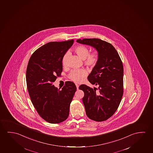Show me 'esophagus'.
<instances>
[{"label":"esophagus","mask_w":153,"mask_h":153,"mask_svg":"<svg viewBox=\"0 0 153 153\" xmlns=\"http://www.w3.org/2000/svg\"><path fill=\"white\" fill-rule=\"evenodd\" d=\"M76 88H77V89H79V85L77 84H76Z\"/></svg>","instance_id":"esophagus-1"}]
</instances>
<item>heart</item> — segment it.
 Instances as JSON below:
<instances>
[{
  "mask_svg": "<svg viewBox=\"0 0 153 153\" xmlns=\"http://www.w3.org/2000/svg\"><path fill=\"white\" fill-rule=\"evenodd\" d=\"M74 51L81 59L84 60V64L89 68H94L97 66L99 60V54L97 51L89 53L88 48L84 45H78L74 48ZM68 53H66L62 58V65L66 66ZM87 75V71L84 68L73 69L68 75V78L75 82H80Z\"/></svg>",
  "mask_w": 153,
  "mask_h": 153,
  "instance_id": "1",
  "label": "heart"
}]
</instances>
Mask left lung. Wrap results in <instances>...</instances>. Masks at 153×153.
<instances>
[{
  "label": "left lung",
  "instance_id": "8db88e82",
  "mask_svg": "<svg viewBox=\"0 0 153 153\" xmlns=\"http://www.w3.org/2000/svg\"><path fill=\"white\" fill-rule=\"evenodd\" d=\"M77 42L93 47L99 53V62L87 77L98 88L82 84L79 88L84 92L82 102L87 117L97 122L105 121L117 110L123 94L121 59L113 45L105 41L94 38Z\"/></svg>",
  "mask_w": 153,
  "mask_h": 153
}]
</instances>
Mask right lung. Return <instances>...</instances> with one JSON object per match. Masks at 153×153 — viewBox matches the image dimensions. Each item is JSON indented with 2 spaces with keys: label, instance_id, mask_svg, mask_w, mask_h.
Returning a JSON list of instances; mask_svg holds the SVG:
<instances>
[{
  "label": "right lung",
  "instance_id": "1",
  "mask_svg": "<svg viewBox=\"0 0 153 153\" xmlns=\"http://www.w3.org/2000/svg\"><path fill=\"white\" fill-rule=\"evenodd\" d=\"M74 41L48 43L35 50L28 61L26 79L31 102L40 117L50 123L67 119L77 89L71 81L66 82L61 90L53 85L56 77L61 76L62 58Z\"/></svg>",
  "mask_w": 153,
  "mask_h": 153
}]
</instances>
